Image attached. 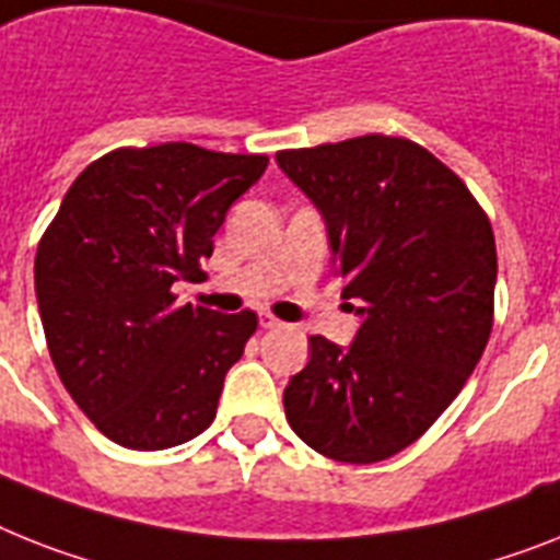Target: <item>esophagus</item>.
<instances>
[{
    "label": "esophagus",
    "mask_w": 560,
    "mask_h": 560,
    "mask_svg": "<svg viewBox=\"0 0 560 560\" xmlns=\"http://www.w3.org/2000/svg\"><path fill=\"white\" fill-rule=\"evenodd\" d=\"M260 326L262 329H280V326H283V320H277L275 314H260Z\"/></svg>",
    "instance_id": "1"
}]
</instances>
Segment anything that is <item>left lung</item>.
I'll use <instances>...</instances> for the list:
<instances>
[{
    "instance_id": "8db88e82",
    "label": "left lung",
    "mask_w": 560,
    "mask_h": 560,
    "mask_svg": "<svg viewBox=\"0 0 560 560\" xmlns=\"http://www.w3.org/2000/svg\"><path fill=\"white\" fill-rule=\"evenodd\" d=\"M277 165L326 220L343 298L363 317L349 349L308 337L285 418L314 452L377 464L418 441L478 366L495 314V234L464 179L404 137L291 148Z\"/></svg>"
}]
</instances>
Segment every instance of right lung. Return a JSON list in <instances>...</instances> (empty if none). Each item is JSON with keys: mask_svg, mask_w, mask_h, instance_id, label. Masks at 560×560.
Segmentation results:
<instances>
[{"mask_svg": "<svg viewBox=\"0 0 560 560\" xmlns=\"http://www.w3.org/2000/svg\"><path fill=\"white\" fill-rule=\"evenodd\" d=\"M266 154L191 142L117 148L73 179L36 248L42 329L59 381L125 450H168L206 432L257 314L177 306L171 285L202 260Z\"/></svg>", "mask_w": 560, "mask_h": 560, "instance_id": "obj_1", "label": "right lung"}]
</instances>
